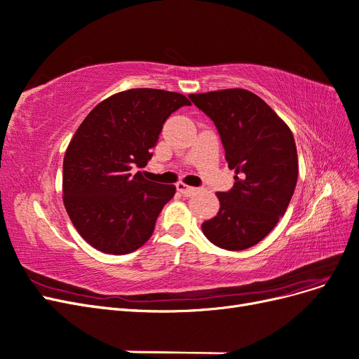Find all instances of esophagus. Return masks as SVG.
Wrapping results in <instances>:
<instances>
[{
  "label": "esophagus",
  "instance_id": "1",
  "mask_svg": "<svg viewBox=\"0 0 359 359\" xmlns=\"http://www.w3.org/2000/svg\"><path fill=\"white\" fill-rule=\"evenodd\" d=\"M177 189H178V191H181V193L184 194V196H191L193 193L198 191L196 187L187 186V184H184V182H178V184H177Z\"/></svg>",
  "mask_w": 359,
  "mask_h": 359
}]
</instances>
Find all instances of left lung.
<instances>
[{
  "instance_id": "1",
  "label": "left lung",
  "mask_w": 359,
  "mask_h": 359,
  "mask_svg": "<svg viewBox=\"0 0 359 359\" xmlns=\"http://www.w3.org/2000/svg\"><path fill=\"white\" fill-rule=\"evenodd\" d=\"M189 97L215 124L227 166L236 172L233 187L217 193L220 211L202 224V231L224 250L253 247L274 229L295 191V139L281 118L247 90Z\"/></svg>"
}]
</instances>
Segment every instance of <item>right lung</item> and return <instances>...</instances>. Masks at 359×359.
<instances>
[{"label": "right lung", "mask_w": 359, "mask_h": 359, "mask_svg": "<svg viewBox=\"0 0 359 359\" xmlns=\"http://www.w3.org/2000/svg\"><path fill=\"white\" fill-rule=\"evenodd\" d=\"M191 103L186 95L135 88L111 95L88 114L69 144L62 165L64 205L94 248L127 255L154 232L175 186L144 178L166 119Z\"/></svg>", "instance_id": "right-lung-1"}]
</instances>
